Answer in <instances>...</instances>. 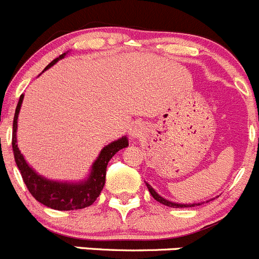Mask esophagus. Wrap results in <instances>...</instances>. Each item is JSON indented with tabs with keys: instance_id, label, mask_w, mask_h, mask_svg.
Instances as JSON below:
<instances>
[{
	"instance_id": "obj_1",
	"label": "esophagus",
	"mask_w": 259,
	"mask_h": 259,
	"mask_svg": "<svg viewBox=\"0 0 259 259\" xmlns=\"http://www.w3.org/2000/svg\"><path fill=\"white\" fill-rule=\"evenodd\" d=\"M128 133L133 140H135V138H140L141 136L143 135L142 124L137 123V122H136V123H132L128 128Z\"/></svg>"
}]
</instances>
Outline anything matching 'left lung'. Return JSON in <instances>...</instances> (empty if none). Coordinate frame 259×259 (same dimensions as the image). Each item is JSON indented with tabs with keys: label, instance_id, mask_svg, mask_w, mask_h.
<instances>
[{
	"label": "left lung",
	"instance_id": "obj_1",
	"mask_svg": "<svg viewBox=\"0 0 259 259\" xmlns=\"http://www.w3.org/2000/svg\"><path fill=\"white\" fill-rule=\"evenodd\" d=\"M146 185H147L148 191H150L151 195L153 196V199H155V200H157L158 203L163 204V205L170 206V208H191V206H198V205H201V204H203V203H195V204H178V203H172V201L166 200V199H163L162 196L158 195V194L156 193L155 190H153L152 186H151L150 184L146 183ZM206 203H208V201H206Z\"/></svg>",
	"mask_w": 259,
	"mask_h": 259
}]
</instances>
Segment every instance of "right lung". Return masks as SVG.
<instances>
[{
  "label": "right lung",
  "instance_id": "add662e5",
  "mask_svg": "<svg viewBox=\"0 0 259 259\" xmlns=\"http://www.w3.org/2000/svg\"><path fill=\"white\" fill-rule=\"evenodd\" d=\"M66 53L61 54L59 58L54 59L44 70L53 66L58 60L63 59ZM24 94H21L17 103L16 111L14 117V131H12V150H14L15 161L21 172L22 180L26 184L30 194L36 199L39 203L55 210H76L92 205L101 194L104 184H106V171L109 160L122 148L128 146V140L126 136L113 141L107 145L101 151L97 160L92 166L91 174L88 179L80 183H61V181H53L42 178L41 175L32 170L24 158L22 153L17 147L16 131H17V117H19L20 108H21Z\"/></svg>",
  "mask_w": 259,
  "mask_h": 259
}]
</instances>
